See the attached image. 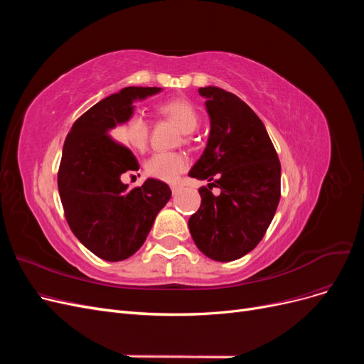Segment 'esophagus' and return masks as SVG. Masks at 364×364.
<instances>
[{
  "label": "esophagus",
  "instance_id": "obj_1",
  "mask_svg": "<svg viewBox=\"0 0 364 364\" xmlns=\"http://www.w3.org/2000/svg\"><path fill=\"white\" fill-rule=\"evenodd\" d=\"M170 188H171L173 194H176V193H178V191L181 190V185H179V183H171V185H170Z\"/></svg>",
  "mask_w": 364,
  "mask_h": 364
}]
</instances>
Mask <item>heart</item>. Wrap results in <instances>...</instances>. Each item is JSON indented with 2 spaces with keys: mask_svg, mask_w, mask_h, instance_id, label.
Returning <instances> with one entry per match:
<instances>
[{
  "mask_svg": "<svg viewBox=\"0 0 364 364\" xmlns=\"http://www.w3.org/2000/svg\"><path fill=\"white\" fill-rule=\"evenodd\" d=\"M158 112L178 124L183 134H191L200 123L199 112H197L194 105L188 100H182V98L161 103L158 106ZM118 134L132 149L142 151L149 144L150 124L141 112H134L119 124ZM185 168V156L174 151H158L146 164V171L149 176L165 182L176 181Z\"/></svg>",
  "mask_w": 364,
  "mask_h": 364,
  "instance_id": "obj_1",
  "label": "heart"
}]
</instances>
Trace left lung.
<instances>
[{
  "label": "left lung",
  "mask_w": 364,
  "mask_h": 364,
  "mask_svg": "<svg viewBox=\"0 0 364 364\" xmlns=\"http://www.w3.org/2000/svg\"><path fill=\"white\" fill-rule=\"evenodd\" d=\"M211 132L191 178L209 181L202 203L188 220L196 246L208 258L245 257L266 234L281 199V164L262 121L235 94L200 87ZM220 190L212 193V186Z\"/></svg>",
  "instance_id": "1"
}]
</instances>
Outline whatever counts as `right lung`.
<instances>
[{
  "mask_svg": "<svg viewBox=\"0 0 364 364\" xmlns=\"http://www.w3.org/2000/svg\"><path fill=\"white\" fill-rule=\"evenodd\" d=\"M159 91L129 86L103 98L75 119L65 139L58 173L65 218L80 243L106 261L134 255L171 197L170 186L158 179L129 190L121 174L139 170V164L109 135L134 114L132 103Z\"/></svg>",
  "mask_w": 364,
  "mask_h": 364,
  "instance_id": "1",
  "label": "right lung"
}]
</instances>
